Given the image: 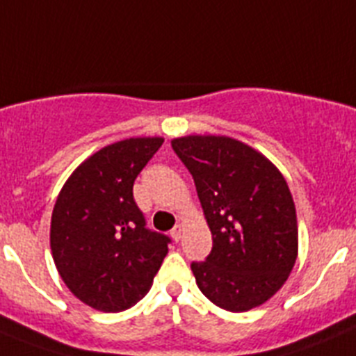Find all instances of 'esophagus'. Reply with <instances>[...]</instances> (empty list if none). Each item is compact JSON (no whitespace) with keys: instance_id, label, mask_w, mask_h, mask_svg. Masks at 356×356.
<instances>
[{"instance_id":"esophagus-1","label":"esophagus","mask_w":356,"mask_h":356,"mask_svg":"<svg viewBox=\"0 0 356 356\" xmlns=\"http://www.w3.org/2000/svg\"><path fill=\"white\" fill-rule=\"evenodd\" d=\"M181 232H184V228H181V225H176L175 228L171 229V237L175 238L176 242H178V241H180V238H181Z\"/></svg>"}]
</instances>
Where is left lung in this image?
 Here are the masks:
<instances>
[{
    "label": "left lung",
    "instance_id": "1",
    "mask_svg": "<svg viewBox=\"0 0 356 356\" xmlns=\"http://www.w3.org/2000/svg\"><path fill=\"white\" fill-rule=\"evenodd\" d=\"M193 175L212 232L205 262H193L200 291L229 312L266 303L291 275L298 221L282 172L232 137L188 135L171 143Z\"/></svg>",
    "mask_w": 356,
    "mask_h": 356
}]
</instances>
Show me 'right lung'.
Returning a JSON list of instances; mask_svg holds the SVG:
<instances>
[{
	"mask_svg": "<svg viewBox=\"0 0 356 356\" xmlns=\"http://www.w3.org/2000/svg\"><path fill=\"white\" fill-rule=\"evenodd\" d=\"M162 137L119 140L69 176L51 216V253L69 291L102 312L134 307L149 291L171 238L146 228L134 181Z\"/></svg>",
	"mask_w": 356,
	"mask_h": 356,
	"instance_id": "obj_1",
	"label": "right lung"
}]
</instances>
